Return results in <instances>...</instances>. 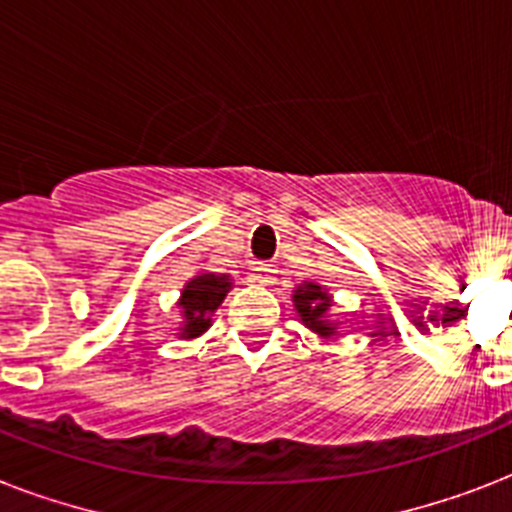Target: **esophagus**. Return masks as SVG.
Masks as SVG:
<instances>
[{"instance_id": "esophagus-1", "label": "esophagus", "mask_w": 512, "mask_h": 512, "mask_svg": "<svg viewBox=\"0 0 512 512\" xmlns=\"http://www.w3.org/2000/svg\"><path fill=\"white\" fill-rule=\"evenodd\" d=\"M273 273H276V268L268 263H257L255 265V279L260 281V284H273Z\"/></svg>"}]
</instances>
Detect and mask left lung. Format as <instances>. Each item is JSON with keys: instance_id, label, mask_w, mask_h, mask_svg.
Returning a JSON list of instances; mask_svg holds the SVG:
<instances>
[{"instance_id": "left-lung-1", "label": "left lung", "mask_w": 512, "mask_h": 512, "mask_svg": "<svg viewBox=\"0 0 512 512\" xmlns=\"http://www.w3.org/2000/svg\"><path fill=\"white\" fill-rule=\"evenodd\" d=\"M329 297L327 292L319 287V284H313V281H305L300 284L295 292V308L297 313L303 316L305 327H311L313 332H319V335H335V327L324 321V313L329 311Z\"/></svg>"}]
</instances>
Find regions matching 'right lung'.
I'll return each instance as SVG.
<instances>
[{
  "mask_svg": "<svg viewBox=\"0 0 512 512\" xmlns=\"http://www.w3.org/2000/svg\"><path fill=\"white\" fill-rule=\"evenodd\" d=\"M228 289H231V279L215 276V273H201L185 284L183 297H180V308L185 316L183 337H196L209 327V321H212L209 316L223 303Z\"/></svg>",
  "mask_w": 512,
  "mask_h": 512,
  "instance_id": "obj_1",
  "label": "right lung"
}]
</instances>
